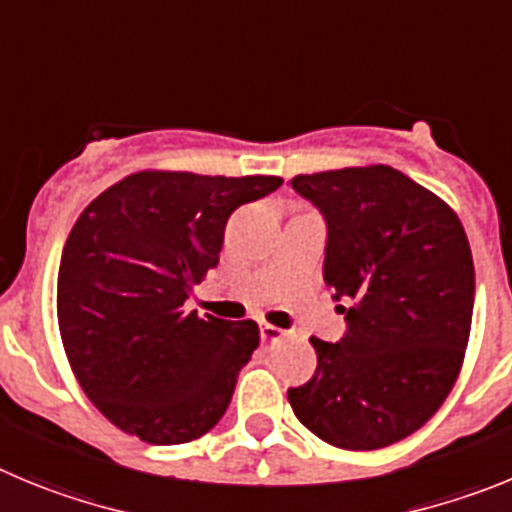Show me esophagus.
Segmentation results:
<instances>
[{
	"instance_id": "esophagus-1",
	"label": "esophagus",
	"mask_w": 512,
	"mask_h": 512,
	"mask_svg": "<svg viewBox=\"0 0 512 512\" xmlns=\"http://www.w3.org/2000/svg\"><path fill=\"white\" fill-rule=\"evenodd\" d=\"M260 336H262V342H280V339L285 336V331L273 324H260Z\"/></svg>"
}]
</instances>
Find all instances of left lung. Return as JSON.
<instances>
[{
  "instance_id": "8db88e82",
  "label": "left lung",
  "mask_w": 512,
  "mask_h": 512,
  "mask_svg": "<svg viewBox=\"0 0 512 512\" xmlns=\"http://www.w3.org/2000/svg\"><path fill=\"white\" fill-rule=\"evenodd\" d=\"M290 186L324 211V280L352 301L342 342L311 336L319 365L288 390L290 408L336 449H382L434 416L462 372L469 239L457 211L390 165L301 173Z\"/></svg>"
}]
</instances>
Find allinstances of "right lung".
I'll return each mask as SVG.
<instances>
[{
    "label": "right lung",
    "instance_id": "add662e5",
    "mask_svg": "<svg viewBox=\"0 0 512 512\" xmlns=\"http://www.w3.org/2000/svg\"><path fill=\"white\" fill-rule=\"evenodd\" d=\"M280 183L137 170L81 211L58 270V329L78 385L119 431L188 444L224 416L260 329L183 303L219 262L232 211Z\"/></svg>",
    "mask_w": 512,
    "mask_h": 512
}]
</instances>
